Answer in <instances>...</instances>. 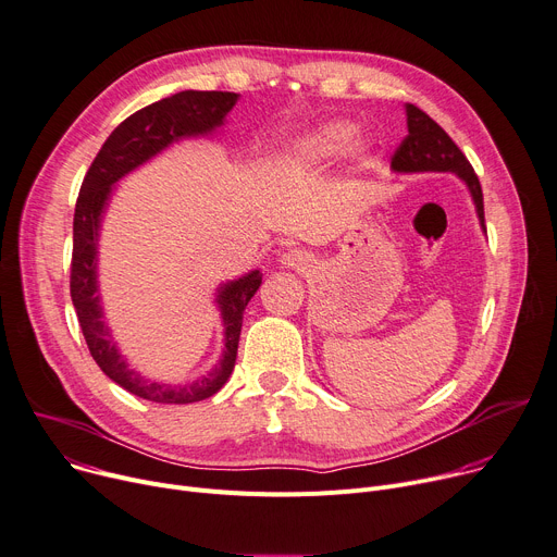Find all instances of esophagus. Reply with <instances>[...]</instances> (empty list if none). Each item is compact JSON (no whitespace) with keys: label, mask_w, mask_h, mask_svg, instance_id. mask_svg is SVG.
I'll return each instance as SVG.
<instances>
[{"label":"esophagus","mask_w":557,"mask_h":557,"mask_svg":"<svg viewBox=\"0 0 557 557\" xmlns=\"http://www.w3.org/2000/svg\"><path fill=\"white\" fill-rule=\"evenodd\" d=\"M280 262H282L284 269L305 271V269L311 267V257H309L307 252L298 250V248H293V250H286V252L280 257Z\"/></svg>","instance_id":"obj_1"}]
</instances>
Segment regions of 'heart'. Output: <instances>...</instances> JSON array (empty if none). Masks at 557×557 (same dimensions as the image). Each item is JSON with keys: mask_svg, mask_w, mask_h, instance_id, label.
Instances as JSON below:
<instances>
[{"mask_svg": "<svg viewBox=\"0 0 557 557\" xmlns=\"http://www.w3.org/2000/svg\"><path fill=\"white\" fill-rule=\"evenodd\" d=\"M356 140V127L343 121H331L324 123L302 138L293 140L282 150L280 161L286 168H298V170H311L318 165H324L333 159L345 154Z\"/></svg>", "mask_w": 557, "mask_h": 557, "instance_id": "heart-1", "label": "heart"}]
</instances>
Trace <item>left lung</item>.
I'll use <instances>...</instances> for the list:
<instances>
[{"mask_svg":"<svg viewBox=\"0 0 557 557\" xmlns=\"http://www.w3.org/2000/svg\"><path fill=\"white\" fill-rule=\"evenodd\" d=\"M407 136L398 145V150L392 157V170L403 174L414 172H453L457 174L470 190V197L476 208V216L481 228L484 226V195H481L479 178L463 157V152L455 145V140L436 125L425 111L407 102Z\"/></svg>","mask_w":557,"mask_h":557,"instance_id":"obj_1","label":"left lung"}]
</instances>
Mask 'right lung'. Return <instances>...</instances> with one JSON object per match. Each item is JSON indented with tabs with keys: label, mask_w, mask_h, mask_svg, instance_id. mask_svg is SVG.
<instances>
[{
	"label": "right lung",
	"mask_w": 557,
	"mask_h": 557,
	"mask_svg": "<svg viewBox=\"0 0 557 557\" xmlns=\"http://www.w3.org/2000/svg\"><path fill=\"white\" fill-rule=\"evenodd\" d=\"M239 94L233 91H178L170 98L147 104L125 119L109 134L94 159L73 214V255H71V300L76 307L78 322L87 347L102 372L134 396L154 403H197L210 398L233 374L237 345L246 305L262 284L259 271L226 282L216 290V305L224 320V354L212 372L183 385H170L145 379L127 364L116 343L111 341L98 295V231L111 197V185L125 174L161 154L165 147L181 138L208 136L224 125L228 111Z\"/></svg>",
	"instance_id": "add662e5"
}]
</instances>
